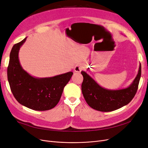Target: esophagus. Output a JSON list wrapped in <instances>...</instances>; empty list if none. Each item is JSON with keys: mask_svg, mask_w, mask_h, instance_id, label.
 <instances>
[{"mask_svg": "<svg viewBox=\"0 0 148 148\" xmlns=\"http://www.w3.org/2000/svg\"><path fill=\"white\" fill-rule=\"evenodd\" d=\"M84 69V66L82 64H78L75 67V71L76 72H80Z\"/></svg>", "mask_w": 148, "mask_h": 148, "instance_id": "1", "label": "esophagus"}]
</instances>
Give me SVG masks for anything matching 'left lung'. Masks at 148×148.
Here are the masks:
<instances>
[{"label":"left lung","instance_id":"1","mask_svg":"<svg viewBox=\"0 0 148 148\" xmlns=\"http://www.w3.org/2000/svg\"><path fill=\"white\" fill-rule=\"evenodd\" d=\"M83 81L82 91L85 101L91 108L101 112H111L131 102L135 96L141 75L140 65L138 75L130 86L118 90H109L99 86L90 76L82 71Z\"/></svg>","mask_w":148,"mask_h":148}]
</instances>
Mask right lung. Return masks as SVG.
I'll return each instance as SVG.
<instances>
[{
  "label": "right lung",
  "mask_w": 148,
  "mask_h": 148,
  "mask_svg": "<svg viewBox=\"0 0 148 148\" xmlns=\"http://www.w3.org/2000/svg\"><path fill=\"white\" fill-rule=\"evenodd\" d=\"M26 38L13 46L7 68V78L13 95L20 104L34 110L53 108L59 102L65 85L73 73L70 71L49 78H35L20 64L18 52Z\"/></svg>",
  "instance_id": "obj_1"
}]
</instances>
